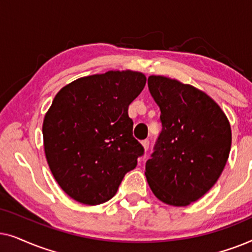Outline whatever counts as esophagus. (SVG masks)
<instances>
[{"label": "esophagus", "mask_w": 252, "mask_h": 252, "mask_svg": "<svg viewBox=\"0 0 252 252\" xmlns=\"http://www.w3.org/2000/svg\"><path fill=\"white\" fill-rule=\"evenodd\" d=\"M141 143H142V146H143V148H144V150H148V149H149V140H143L142 141V142H141Z\"/></svg>", "instance_id": "obj_1"}]
</instances>
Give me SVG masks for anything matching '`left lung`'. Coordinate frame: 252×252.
Returning a JSON list of instances; mask_svg holds the SVG:
<instances>
[{"mask_svg":"<svg viewBox=\"0 0 252 252\" xmlns=\"http://www.w3.org/2000/svg\"><path fill=\"white\" fill-rule=\"evenodd\" d=\"M148 87L163 126L146 163L148 184L161 202L187 206L205 195L222 173L232 146L229 122L194 86L150 75Z\"/></svg>","mask_w":252,"mask_h":252,"instance_id":"8db88e82","label":"left lung"}]
</instances>
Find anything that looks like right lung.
I'll return each mask as SVG.
<instances>
[{"instance_id":"obj_1","label":"right lung","mask_w":252,"mask_h":252,"mask_svg":"<svg viewBox=\"0 0 252 252\" xmlns=\"http://www.w3.org/2000/svg\"><path fill=\"white\" fill-rule=\"evenodd\" d=\"M135 71H108L72 81L44 116V154L60 187L79 203L102 204L118 190L144 149L128 106L146 86Z\"/></svg>"}]
</instances>
